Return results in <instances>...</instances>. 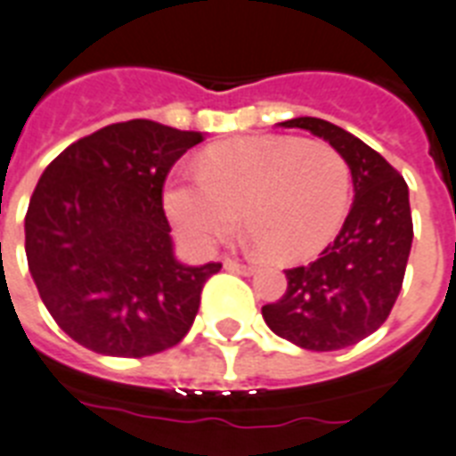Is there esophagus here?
Masks as SVG:
<instances>
[{
  "label": "esophagus",
  "instance_id": "1",
  "mask_svg": "<svg viewBox=\"0 0 456 456\" xmlns=\"http://www.w3.org/2000/svg\"><path fill=\"white\" fill-rule=\"evenodd\" d=\"M224 268L231 273H240V275H251V273H254V265L240 264L238 258H225Z\"/></svg>",
  "mask_w": 456,
  "mask_h": 456
}]
</instances>
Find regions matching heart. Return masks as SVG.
I'll return each mask as SVG.
<instances>
[{
  "instance_id": "b5f03b06",
  "label": "heart",
  "mask_w": 456,
  "mask_h": 456,
  "mask_svg": "<svg viewBox=\"0 0 456 456\" xmlns=\"http://www.w3.org/2000/svg\"><path fill=\"white\" fill-rule=\"evenodd\" d=\"M351 207V167L330 143L232 138L207 148L198 174L171 178L165 209L178 235L207 251L240 224L264 256L301 264L330 245Z\"/></svg>"
}]
</instances>
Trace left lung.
I'll return each instance as SVG.
<instances>
[{
	"mask_svg": "<svg viewBox=\"0 0 456 456\" xmlns=\"http://www.w3.org/2000/svg\"><path fill=\"white\" fill-rule=\"evenodd\" d=\"M325 138L351 167L353 200L341 231L313 264L285 271L287 291L261 308L265 325L305 351H338L384 325L412 249L405 178L377 151L318 118L280 122Z\"/></svg>",
	"mask_w": 456,
	"mask_h": 456,
	"instance_id": "left-lung-1",
	"label": "left lung"
}]
</instances>
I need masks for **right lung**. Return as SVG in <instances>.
<instances>
[{"label":"right lung","instance_id":"add662e5","mask_svg":"<svg viewBox=\"0 0 456 456\" xmlns=\"http://www.w3.org/2000/svg\"><path fill=\"white\" fill-rule=\"evenodd\" d=\"M202 138L129 119L79 138L44 169L25 214L28 268L51 318L84 348L145 358L192 327L221 264L176 261L162 188Z\"/></svg>","mask_w":456,"mask_h":456}]
</instances>
